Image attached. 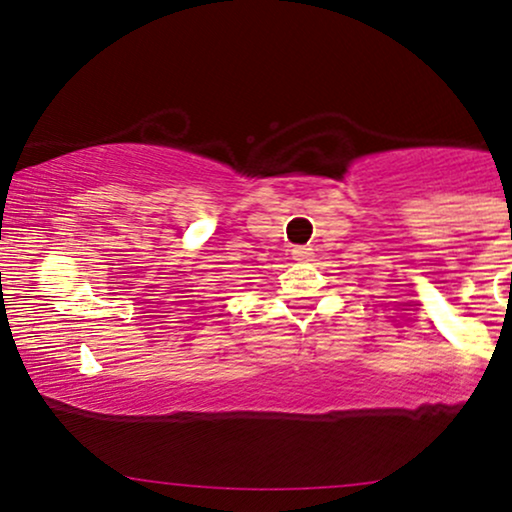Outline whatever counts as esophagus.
<instances>
[{"instance_id":"obj_1","label":"esophagus","mask_w":512,"mask_h":512,"mask_svg":"<svg viewBox=\"0 0 512 512\" xmlns=\"http://www.w3.org/2000/svg\"><path fill=\"white\" fill-rule=\"evenodd\" d=\"M291 256L296 258V261H310L312 249L310 247H293L291 249Z\"/></svg>"}]
</instances>
